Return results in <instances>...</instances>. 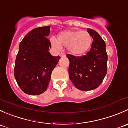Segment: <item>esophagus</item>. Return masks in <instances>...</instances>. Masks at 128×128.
<instances>
[{
	"label": "esophagus",
	"instance_id": "obj_1",
	"mask_svg": "<svg viewBox=\"0 0 128 128\" xmlns=\"http://www.w3.org/2000/svg\"><path fill=\"white\" fill-rule=\"evenodd\" d=\"M60 57H65L66 54L64 53H63V52H61V53H60Z\"/></svg>",
	"mask_w": 128,
	"mask_h": 128
}]
</instances>
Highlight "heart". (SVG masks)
<instances>
[{
    "mask_svg": "<svg viewBox=\"0 0 128 128\" xmlns=\"http://www.w3.org/2000/svg\"><path fill=\"white\" fill-rule=\"evenodd\" d=\"M50 42L56 51H60L62 46H64L68 48L72 54L79 56L88 51L92 39L86 31L66 30L58 34V40L51 37Z\"/></svg>",
    "mask_w": 128,
    "mask_h": 128,
    "instance_id": "b5f03b06",
    "label": "heart"
}]
</instances>
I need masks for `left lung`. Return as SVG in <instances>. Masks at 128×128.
<instances>
[{
  "instance_id": "8db88e82",
  "label": "left lung",
  "mask_w": 128,
  "mask_h": 128,
  "mask_svg": "<svg viewBox=\"0 0 128 128\" xmlns=\"http://www.w3.org/2000/svg\"><path fill=\"white\" fill-rule=\"evenodd\" d=\"M87 32L94 40L90 51L82 57L67 55L70 62L69 78L75 87L82 91L97 88L107 72L108 56L105 42L95 30L87 28Z\"/></svg>"
}]
</instances>
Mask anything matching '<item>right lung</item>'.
I'll return each instance as SVG.
<instances>
[{
  "instance_id": "add662e5",
  "label": "right lung",
  "mask_w": 128,
  "mask_h": 128,
  "mask_svg": "<svg viewBox=\"0 0 128 128\" xmlns=\"http://www.w3.org/2000/svg\"><path fill=\"white\" fill-rule=\"evenodd\" d=\"M50 26L34 28L27 33L19 45L14 76L18 85L28 95H40L47 89L51 72L60 59L49 52Z\"/></svg>"
}]
</instances>
